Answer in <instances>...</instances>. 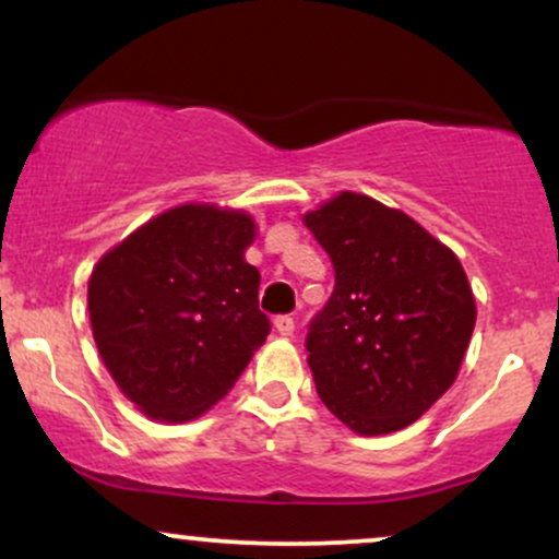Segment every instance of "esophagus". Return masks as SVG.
Here are the masks:
<instances>
[{"label": "esophagus", "instance_id": "obj_1", "mask_svg": "<svg viewBox=\"0 0 559 559\" xmlns=\"http://www.w3.org/2000/svg\"><path fill=\"white\" fill-rule=\"evenodd\" d=\"M275 323V331L281 333V336H292L294 333V318L292 316H278L273 320Z\"/></svg>", "mask_w": 559, "mask_h": 559}]
</instances>
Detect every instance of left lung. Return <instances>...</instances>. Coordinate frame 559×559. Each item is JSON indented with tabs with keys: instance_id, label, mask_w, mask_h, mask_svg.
<instances>
[{
	"instance_id": "1",
	"label": "left lung",
	"mask_w": 559,
	"mask_h": 559,
	"mask_svg": "<svg viewBox=\"0 0 559 559\" xmlns=\"http://www.w3.org/2000/svg\"><path fill=\"white\" fill-rule=\"evenodd\" d=\"M336 286L307 331L325 407L355 433L400 431L457 378L476 299L457 254L409 215L342 191L305 215Z\"/></svg>"
}]
</instances>
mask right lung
Returning <instances> with one entry per match:
<instances>
[{
	"mask_svg": "<svg viewBox=\"0 0 559 559\" xmlns=\"http://www.w3.org/2000/svg\"><path fill=\"white\" fill-rule=\"evenodd\" d=\"M254 221L181 204L96 262L88 316L120 391L155 420L199 418L228 394L271 333L260 271L243 260Z\"/></svg>",
	"mask_w": 559,
	"mask_h": 559,
	"instance_id": "1",
	"label": "right lung"
}]
</instances>
